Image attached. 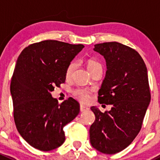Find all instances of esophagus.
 I'll list each match as a JSON object with an SVG mask.
<instances>
[{"label": "esophagus", "mask_w": 160, "mask_h": 160, "mask_svg": "<svg viewBox=\"0 0 160 160\" xmlns=\"http://www.w3.org/2000/svg\"><path fill=\"white\" fill-rule=\"evenodd\" d=\"M88 109H89L88 108L85 107V106H83V105H80V111H81V112H83V111H88Z\"/></svg>", "instance_id": "obj_1"}]
</instances>
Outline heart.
<instances>
[{
  "instance_id": "b5f03b06",
  "label": "heart",
  "mask_w": 160,
  "mask_h": 160,
  "mask_svg": "<svg viewBox=\"0 0 160 160\" xmlns=\"http://www.w3.org/2000/svg\"><path fill=\"white\" fill-rule=\"evenodd\" d=\"M76 63L74 62H70L69 64V66L67 67V71H66V76L67 77H70L72 74V71H73V69L75 68ZM99 66H101V64L95 60H88V63H87V67H88V70H93V68L97 67H99ZM90 93H91V91L88 89H85V88H77L73 91V95L77 99H78L79 101H80L83 103H88L90 101V99H91V97H90Z\"/></svg>"
}]
</instances>
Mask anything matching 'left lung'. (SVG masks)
Masks as SVG:
<instances>
[{
  "label": "left lung",
  "mask_w": 160,
  "mask_h": 160,
  "mask_svg": "<svg viewBox=\"0 0 160 160\" xmlns=\"http://www.w3.org/2000/svg\"><path fill=\"white\" fill-rule=\"evenodd\" d=\"M93 51L104 56L107 67L98 101L112 107L104 113L90 108L95 121L90 142L98 151L114 154L128 147L142 128L151 100L147 68L135 49L117 42L96 44Z\"/></svg>",
  "instance_id": "8db88e82"
}]
</instances>
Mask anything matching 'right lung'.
I'll use <instances>...</instances> for the list:
<instances>
[{"instance_id": "obj_1", "label": "right lung", "mask_w": 160, "mask_h": 160, "mask_svg": "<svg viewBox=\"0 0 160 160\" xmlns=\"http://www.w3.org/2000/svg\"><path fill=\"white\" fill-rule=\"evenodd\" d=\"M83 47L45 40L28 46L18 58L10 87L14 122L21 136L35 149L50 151L62 145L63 127L79 114L76 100L59 104L51 92L65 82L67 67Z\"/></svg>"}]
</instances>
